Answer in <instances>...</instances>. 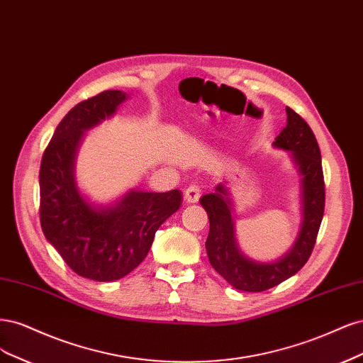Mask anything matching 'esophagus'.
Returning a JSON list of instances; mask_svg holds the SVG:
<instances>
[{
    "label": "esophagus",
    "instance_id": "1",
    "mask_svg": "<svg viewBox=\"0 0 363 363\" xmlns=\"http://www.w3.org/2000/svg\"><path fill=\"white\" fill-rule=\"evenodd\" d=\"M184 199H185V202H189V203L199 202V199H201V189H199L197 185H190L189 189H185V191H184Z\"/></svg>",
    "mask_w": 363,
    "mask_h": 363
}]
</instances>
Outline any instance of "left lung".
Instances as JSON below:
<instances>
[{"instance_id": "1", "label": "left lung", "mask_w": 363, "mask_h": 363, "mask_svg": "<svg viewBox=\"0 0 363 363\" xmlns=\"http://www.w3.org/2000/svg\"><path fill=\"white\" fill-rule=\"evenodd\" d=\"M273 145L277 149L292 152V160L301 177V226L297 241L282 258L265 264L242 255L235 240L232 203L226 185L218 184L214 193L201 199V205L209 218V233L205 242L208 259L229 285L240 291H267L301 270L313 250L324 216L321 152L311 126L294 110L286 107V126Z\"/></svg>"}]
</instances>
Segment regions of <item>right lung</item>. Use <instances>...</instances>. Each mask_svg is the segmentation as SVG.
<instances>
[{
  "instance_id": "right-lung-1",
  "label": "right lung",
  "mask_w": 363,
  "mask_h": 363,
  "mask_svg": "<svg viewBox=\"0 0 363 363\" xmlns=\"http://www.w3.org/2000/svg\"><path fill=\"white\" fill-rule=\"evenodd\" d=\"M128 95L105 90L77 104L46 146L39 173L43 235L72 270L98 282H111L142 262L157 229L177 213L181 191L133 190L114 206H96L78 190L74 166L84 131L114 114Z\"/></svg>"
}]
</instances>
